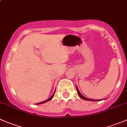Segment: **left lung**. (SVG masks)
Wrapping results in <instances>:
<instances>
[{
	"label": "left lung",
	"instance_id": "left-lung-1",
	"mask_svg": "<svg viewBox=\"0 0 127 127\" xmlns=\"http://www.w3.org/2000/svg\"><path fill=\"white\" fill-rule=\"evenodd\" d=\"M76 90L77 91V93H78V95L79 96V97L80 98H81L82 99H84V100H87V101H99V100H96V99H90V98H86V97L82 95L81 94V93H80V92L79 91V90H78V88L76 87ZM100 101V100H99Z\"/></svg>",
	"mask_w": 127,
	"mask_h": 127
}]
</instances>
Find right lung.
I'll use <instances>...</instances> for the list:
<instances>
[{"mask_svg": "<svg viewBox=\"0 0 127 127\" xmlns=\"http://www.w3.org/2000/svg\"><path fill=\"white\" fill-rule=\"evenodd\" d=\"M55 92H54V93H53V95H52V96H51L50 98H49V99H47V100H46V101H43V102H41V103H38V104H43V103H46V102L48 101L51 100V99H52V98H53V96H54V95H55Z\"/></svg>", "mask_w": 127, "mask_h": 127, "instance_id": "add662e5", "label": "right lung"}]
</instances>
